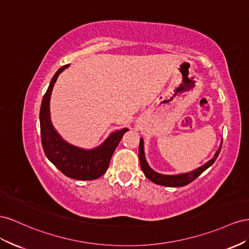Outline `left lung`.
Masks as SVG:
<instances>
[{"label":"left lung","mask_w":249,"mask_h":249,"mask_svg":"<svg viewBox=\"0 0 249 249\" xmlns=\"http://www.w3.org/2000/svg\"><path fill=\"white\" fill-rule=\"evenodd\" d=\"M221 146H222V143L220 144V147L218 148V150L216 151L214 156H213V159H211L209 161L205 162V164L202 165L201 167L197 168L195 170H192V171L187 172V173L169 175V174H161V173L156 172L150 166L148 165V162L146 160V156H145V151H144V140L141 138L140 148H139L140 164H141V168H142V170H143L145 176L152 182H154L156 184H160V186H165V187H184V186H187V184H189L190 182L195 180L202 172H204L205 170L214 164L215 160L218 158L219 153H220V150H221Z\"/></svg>","instance_id":"obj_1"}]
</instances>
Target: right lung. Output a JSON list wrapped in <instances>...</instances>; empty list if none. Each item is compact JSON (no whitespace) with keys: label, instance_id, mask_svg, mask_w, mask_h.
Instances as JSON below:
<instances>
[{"label":"right lung","instance_id":"obj_1","mask_svg":"<svg viewBox=\"0 0 249 249\" xmlns=\"http://www.w3.org/2000/svg\"><path fill=\"white\" fill-rule=\"evenodd\" d=\"M69 67L63 66L55 73L42 98L39 111L41 144L48 160L66 176L78 180H93L106 172L113 152L128 128L113 131L101 145L93 149L74 146L61 138L52 124L50 99L58 76Z\"/></svg>","mask_w":249,"mask_h":249}]
</instances>
